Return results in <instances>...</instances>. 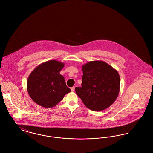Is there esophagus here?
<instances>
[{"mask_svg":"<svg viewBox=\"0 0 153 153\" xmlns=\"http://www.w3.org/2000/svg\"><path fill=\"white\" fill-rule=\"evenodd\" d=\"M74 88H75L74 87H71V91H74Z\"/></svg>","mask_w":153,"mask_h":153,"instance_id":"34e87169","label":"esophagus"}]
</instances>
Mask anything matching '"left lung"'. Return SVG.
Wrapping results in <instances>:
<instances>
[{
	"label": "left lung",
	"mask_w": 153,
	"mask_h": 153,
	"mask_svg": "<svg viewBox=\"0 0 153 153\" xmlns=\"http://www.w3.org/2000/svg\"><path fill=\"white\" fill-rule=\"evenodd\" d=\"M82 68V87L75 88L77 96L91 110L99 111L109 107L119 96L120 79L118 71L101 60L90 61Z\"/></svg>",
	"instance_id": "obj_1"
}]
</instances>
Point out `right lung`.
Returning a JSON list of instances; mask_svg holds the SVG:
<instances>
[{"label":"right lung","mask_w":153,"mask_h":153,"mask_svg":"<svg viewBox=\"0 0 153 153\" xmlns=\"http://www.w3.org/2000/svg\"><path fill=\"white\" fill-rule=\"evenodd\" d=\"M62 62L52 60L37 66L27 78V89L33 102L45 108L56 105L71 91L60 71Z\"/></svg>","instance_id":"obj_1"}]
</instances>
